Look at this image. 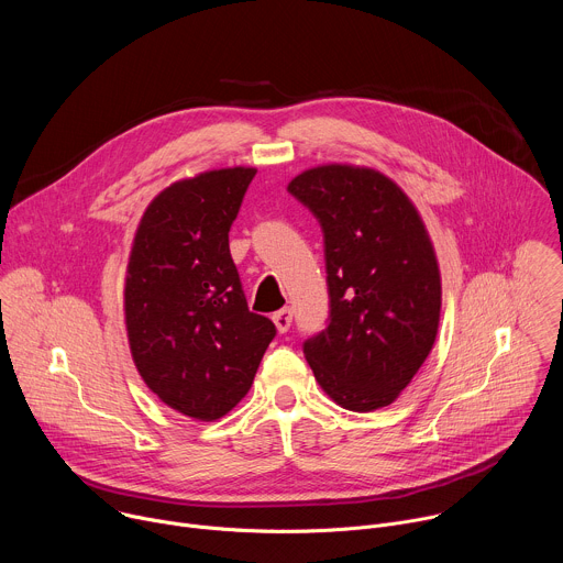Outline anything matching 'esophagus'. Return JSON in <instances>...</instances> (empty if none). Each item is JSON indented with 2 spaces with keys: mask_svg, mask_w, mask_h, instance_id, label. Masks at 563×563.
Returning <instances> with one entry per match:
<instances>
[{
  "mask_svg": "<svg viewBox=\"0 0 563 563\" xmlns=\"http://www.w3.org/2000/svg\"><path fill=\"white\" fill-rule=\"evenodd\" d=\"M291 309L289 307H283V309H278L274 316H272V320L276 323V328H278V332L280 334H285L287 330H289V325H291Z\"/></svg>",
  "mask_w": 563,
  "mask_h": 563,
  "instance_id": "1",
  "label": "esophagus"
}]
</instances>
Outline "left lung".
<instances>
[{
	"label": "left lung",
	"instance_id": "obj_1",
	"mask_svg": "<svg viewBox=\"0 0 563 563\" xmlns=\"http://www.w3.org/2000/svg\"><path fill=\"white\" fill-rule=\"evenodd\" d=\"M287 191L323 231L328 328L302 343L339 406H389L428 358L439 328L441 278L426 227L389 178L345 165L296 176Z\"/></svg>",
	"mask_w": 563,
	"mask_h": 563
}]
</instances>
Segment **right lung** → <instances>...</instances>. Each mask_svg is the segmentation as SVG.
<instances>
[{"label":"right lung","instance_id":"obj_1","mask_svg":"<svg viewBox=\"0 0 563 563\" xmlns=\"http://www.w3.org/2000/svg\"><path fill=\"white\" fill-rule=\"evenodd\" d=\"M256 169H220L172 185L142 216L126 269L131 354L169 408L216 421L238 406L276 336L250 311L229 229Z\"/></svg>","mask_w":563,"mask_h":563}]
</instances>
